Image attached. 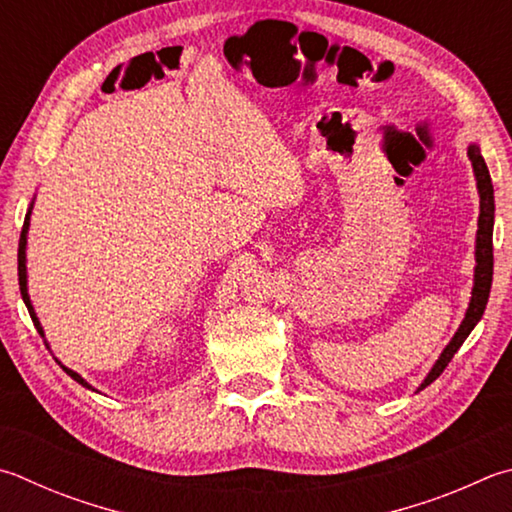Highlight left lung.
Returning <instances> with one entry per match:
<instances>
[{"mask_svg": "<svg viewBox=\"0 0 512 512\" xmlns=\"http://www.w3.org/2000/svg\"><path fill=\"white\" fill-rule=\"evenodd\" d=\"M468 156L472 161V170H475L477 176V188H479V197H481V212H479V230H477V268H475V288H472V300L468 306L466 318H463L459 331L454 333V338L450 340V345L445 347L441 353V358L436 360V365L432 367L430 374L423 380V385L418 389H425L430 383H434L436 378L443 374V369L450 365V360L454 358V353L459 351V347L466 342L470 336V331L475 329V324L481 320L483 309L488 304V295H490V286H492V224H495V197H492V181H490V172L486 167V161L481 159V152L477 145H470Z\"/></svg>", "mask_w": 512, "mask_h": 512, "instance_id": "8db88e82", "label": "left lung"}]
</instances>
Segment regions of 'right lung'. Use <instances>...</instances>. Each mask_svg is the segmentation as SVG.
Instances as JSON below:
<instances>
[{
	"mask_svg": "<svg viewBox=\"0 0 512 512\" xmlns=\"http://www.w3.org/2000/svg\"><path fill=\"white\" fill-rule=\"evenodd\" d=\"M29 217H31V212H29V215H26V219H24L22 235H20V250H17V277H20L22 300H24V304H26V309H29V313H31V320H33V324H35V329L40 331V336H42V327H40V322H37V318H35V311H33V306H31L29 293H26V255H24V250H26V230H29ZM62 369L67 371V374H69L73 380H76V383H80L82 387H89V389H91V385L87 383V380H82V376H78L76 371H71V369H67V367H62Z\"/></svg>",
	"mask_w": 512,
	"mask_h": 512,
	"instance_id": "obj_1",
	"label": "right lung"
}]
</instances>
